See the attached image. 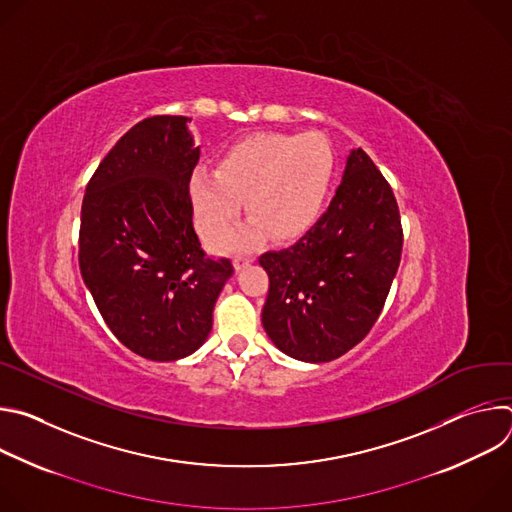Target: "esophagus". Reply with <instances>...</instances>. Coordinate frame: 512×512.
<instances>
[{"mask_svg":"<svg viewBox=\"0 0 512 512\" xmlns=\"http://www.w3.org/2000/svg\"><path fill=\"white\" fill-rule=\"evenodd\" d=\"M251 261H253V259H251V257H247V255H235V259H233V267H235L237 271H241V269H245Z\"/></svg>","mask_w":512,"mask_h":512,"instance_id":"esophagus-1","label":"esophagus"}]
</instances>
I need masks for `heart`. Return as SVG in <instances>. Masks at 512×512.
<instances>
[{"mask_svg":"<svg viewBox=\"0 0 512 512\" xmlns=\"http://www.w3.org/2000/svg\"><path fill=\"white\" fill-rule=\"evenodd\" d=\"M334 154L324 137L308 133H255L235 141L216 170L198 168L188 178L194 225L206 243L221 241L246 200L252 221L237 236L218 243L223 251L253 247L267 235L298 241L326 206Z\"/></svg>","mask_w":512,"mask_h":512,"instance_id":"heart-1","label":"heart"}]
</instances>
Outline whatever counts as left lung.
<instances>
[{
	"label": "left lung",
	"mask_w": 512,
	"mask_h": 512,
	"mask_svg": "<svg viewBox=\"0 0 512 512\" xmlns=\"http://www.w3.org/2000/svg\"><path fill=\"white\" fill-rule=\"evenodd\" d=\"M397 200L373 160L350 150L318 223L283 251L259 257L269 275L261 322L271 342L304 362H328L369 334L397 275Z\"/></svg>",
	"instance_id": "8db88e82"
}]
</instances>
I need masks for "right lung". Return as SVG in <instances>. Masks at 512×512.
Returning a JSON list of instances; mask_svg holds the SVG:
<instances>
[{
  "label": "right lung",
  "mask_w": 512,
  "mask_h": 512,
  "mask_svg": "<svg viewBox=\"0 0 512 512\" xmlns=\"http://www.w3.org/2000/svg\"><path fill=\"white\" fill-rule=\"evenodd\" d=\"M190 117L133 125L93 174L81 210L79 265L115 338L172 362L196 352L233 265L204 257L192 225L188 178L200 145Z\"/></svg>",
  "instance_id": "obj_1"
}]
</instances>
